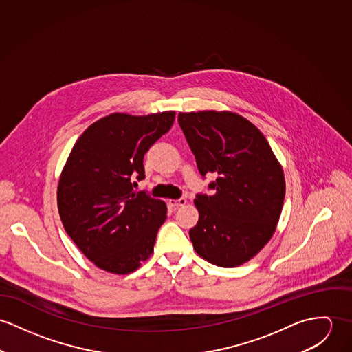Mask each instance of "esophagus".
<instances>
[{
	"mask_svg": "<svg viewBox=\"0 0 352 352\" xmlns=\"http://www.w3.org/2000/svg\"><path fill=\"white\" fill-rule=\"evenodd\" d=\"M186 198H179V199H170L168 201V204H170V206H173V208H179V206H184V205H186Z\"/></svg>",
	"mask_w": 352,
	"mask_h": 352,
	"instance_id": "esophagus-1",
	"label": "esophagus"
}]
</instances>
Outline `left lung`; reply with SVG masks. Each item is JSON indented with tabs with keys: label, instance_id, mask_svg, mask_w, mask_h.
<instances>
[{
	"label": "left lung",
	"instance_id": "8db88e82",
	"mask_svg": "<svg viewBox=\"0 0 352 352\" xmlns=\"http://www.w3.org/2000/svg\"><path fill=\"white\" fill-rule=\"evenodd\" d=\"M178 122L212 195H197L195 252L220 267L254 258L272 239L285 198L283 170L263 133L232 112L179 113Z\"/></svg>",
	"mask_w": 352,
	"mask_h": 352
}]
</instances>
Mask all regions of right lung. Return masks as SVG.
I'll use <instances>...</instances> for the list:
<instances>
[{"label": "right lung", "mask_w": 352, "mask_h": 352, "mask_svg": "<svg viewBox=\"0 0 352 352\" xmlns=\"http://www.w3.org/2000/svg\"><path fill=\"white\" fill-rule=\"evenodd\" d=\"M174 118L173 111L100 118L79 136L62 170L58 210L63 227L82 254L108 273H132L154 251L167 206L135 192L132 181L144 179V154Z\"/></svg>", "instance_id": "obj_1"}]
</instances>
